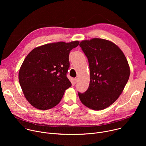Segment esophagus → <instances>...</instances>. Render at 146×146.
<instances>
[{
    "mask_svg": "<svg viewBox=\"0 0 146 146\" xmlns=\"http://www.w3.org/2000/svg\"><path fill=\"white\" fill-rule=\"evenodd\" d=\"M73 80H74V84H76L77 82V78H74Z\"/></svg>",
    "mask_w": 146,
    "mask_h": 146,
    "instance_id": "esophagus-1",
    "label": "esophagus"
}]
</instances>
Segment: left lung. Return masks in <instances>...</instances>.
<instances>
[{"label": "left lung", "instance_id": "8db88e82", "mask_svg": "<svg viewBox=\"0 0 146 146\" xmlns=\"http://www.w3.org/2000/svg\"><path fill=\"white\" fill-rule=\"evenodd\" d=\"M88 58L90 82L88 90L78 92L83 105L95 110L105 109L118 98L130 75L127 59L110 41L94 38L79 44Z\"/></svg>", "mask_w": 146, "mask_h": 146}]
</instances>
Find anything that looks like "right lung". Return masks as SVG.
Segmentation results:
<instances>
[{"label": "right lung", "mask_w": 146, "mask_h": 146, "mask_svg": "<svg viewBox=\"0 0 146 146\" xmlns=\"http://www.w3.org/2000/svg\"><path fill=\"white\" fill-rule=\"evenodd\" d=\"M78 41L47 44L34 48L24 59L19 71L21 87L27 100L39 110L57 105L72 84L66 74L70 51Z\"/></svg>", "instance_id": "1"}]
</instances>
